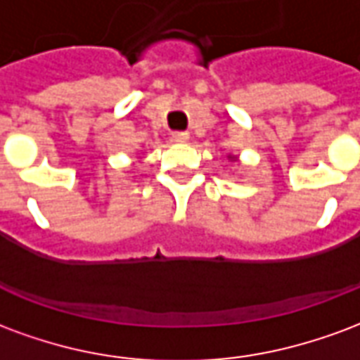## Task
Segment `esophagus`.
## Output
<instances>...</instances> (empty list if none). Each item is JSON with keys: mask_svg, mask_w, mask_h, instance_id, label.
Returning a JSON list of instances; mask_svg holds the SVG:
<instances>
[{"mask_svg": "<svg viewBox=\"0 0 360 360\" xmlns=\"http://www.w3.org/2000/svg\"><path fill=\"white\" fill-rule=\"evenodd\" d=\"M173 141H175V142H187L188 141V133H183V131H179V133H173Z\"/></svg>", "mask_w": 360, "mask_h": 360, "instance_id": "34e87169", "label": "esophagus"}]
</instances>
